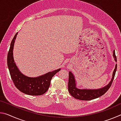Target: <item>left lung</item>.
<instances>
[{"label":"left lung","mask_w":121,"mask_h":121,"mask_svg":"<svg viewBox=\"0 0 121 121\" xmlns=\"http://www.w3.org/2000/svg\"><path fill=\"white\" fill-rule=\"evenodd\" d=\"M113 58L115 61L117 62V59L115 53L113 51ZM117 69V64H116L115 68L112 73V79L109 83L105 87L99 89H79L76 87V83L73 75L71 71L69 73V80H68V91L70 95L73 98L81 100H91L100 97V96L104 95L111 86L112 81L114 78Z\"/></svg>","instance_id":"1"}]
</instances>
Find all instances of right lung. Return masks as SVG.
<instances>
[{
    "instance_id": "1",
    "label": "right lung",
    "mask_w": 121,
    "mask_h": 121,
    "mask_svg": "<svg viewBox=\"0 0 121 121\" xmlns=\"http://www.w3.org/2000/svg\"><path fill=\"white\" fill-rule=\"evenodd\" d=\"M17 32L12 40L9 50L7 55V65L13 83L17 89L26 95H40L48 91L50 86L51 81L54 75L60 69L48 72L37 77H30L20 72L14 62L13 50Z\"/></svg>"
}]
</instances>
